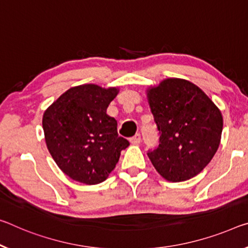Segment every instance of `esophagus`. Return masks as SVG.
Here are the masks:
<instances>
[{"label":"esophagus","instance_id":"1","mask_svg":"<svg viewBox=\"0 0 248 248\" xmlns=\"http://www.w3.org/2000/svg\"><path fill=\"white\" fill-rule=\"evenodd\" d=\"M129 141H130L131 144H139L141 142V136L139 133H137V135L131 137V138L129 139Z\"/></svg>","mask_w":248,"mask_h":248}]
</instances>
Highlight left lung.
Masks as SVG:
<instances>
[{
	"instance_id": "1",
	"label": "left lung",
	"mask_w": 248,
	"mask_h": 248,
	"mask_svg": "<svg viewBox=\"0 0 248 248\" xmlns=\"http://www.w3.org/2000/svg\"><path fill=\"white\" fill-rule=\"evenodd\" d=\"M147 96L160 133L159 147L148 151L153 167L170 182L198 175L221 142L219 109L201 88L180 78L151 86Z\"/></svg>"
}]
</instances>
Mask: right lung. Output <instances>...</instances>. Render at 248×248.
Listing matches in <instances>:
<instances>
[{
    "label": "right lung",
    "instance_id": "add662e5",
    "mask_svg": "<svg viewBox=\"0 0 248 248\" xmlns=\"http://www.w3.org/2000/svg\"><path fill=\"white\" fill-rule=\"evenodd\" d=\"M119 93L95 84L72 87L43 116L47 149L58 168L77 182L98 184L116 168L129 141L118 136L117 120L107 115Z\"/></svg>",
    "mask_w": 248,
    "mask_h": 248
}]
</instances>
